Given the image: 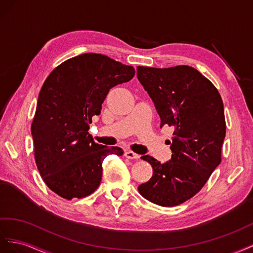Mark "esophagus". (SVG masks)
<instances>
[{"instance_id":"esophagus-1","label":"esophagus","mask_w":253,"mask_h":253,"mask_svg":"<svg viewBox=\"0 0 253 253\" xmlns=\"http://www.w3.org/2000/svg\"><path fill=\"white\" fill-rule=\"evenodd\" d=\"M124 156L126 158H128V159H135V160H138V159H140V155L133 153V151H131V150H126Z\"/></svg>"}]
</instances>
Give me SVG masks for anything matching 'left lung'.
I'll list each match as a JSON object with an SVG mask.
<instances>
[{"label":"left lung","mask_w":253,"mask_h":253,"mask_svg":"<svg viewBox=\"0 0 253 253\" xmlns=\"http://www.w3.org/2000/svg\"><path fill=\"white\" fill-rule=\"evenodd\" d=\"M136 77L153 99L160 127L174 128L170 160L141 157L153 168V177L138 190L151 203L175 207L196 195L220 163L226 135L222 100L213 84L189 66L138 67Z\"/></svg>","instance_id":"1"}]
</instances>
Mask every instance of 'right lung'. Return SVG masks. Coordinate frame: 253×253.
<instances>
[{
    "instance_id": "obj_1",
    "label": "right lung",
    "mask_w": 253,
    "mask_h": 253,
    "mask_svg": "<svg viewBox=\"0 0 253 253\" xmlns=\"http://www.w3.org/2000/svg\"><path fill=\"white\" fill-rule=\"evenodd\" d=\"M134 73L131 66L86 53L62 62L43 84L31 129L35 160L43 181L60 197L92 194L102 180L104 159L124 154L95 143L88 130L109 90Z\"/></svg>"
}]
</instances>
